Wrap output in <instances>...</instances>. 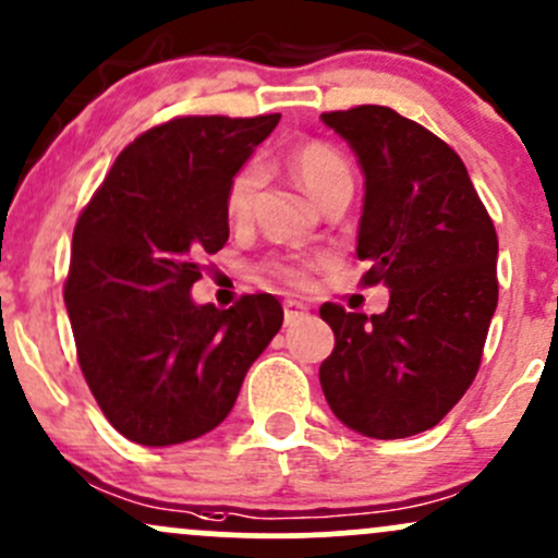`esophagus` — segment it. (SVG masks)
I'll return each mask as SVG.
<instances>
[{
	"label": "esophagus",
	"mask_w": 558,
	"mask_h": 558,
	"mask_svg": "<svg viewBox=\"0 0 558 558\" xmlns=\"http://www.w3.org/2000/svg\"><path fill=\"white\" fill-rule=\"evenodd\" d=\"M307 315V307H304L302 302H286L283 304V320L286 326H291V323H296L299 317Z\"/></svg>",
	"instance_id": "obj_1"
}]
</instances>
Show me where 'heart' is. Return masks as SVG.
<instances>
[{"label": "heart", "instance_id": "heart-1", "mask_svg": "<svg viewBox=\"0 0 558 558\" xmlns=\"http://www.w3.org/2000/svg\"><path fill=\"white\" fill-rule=\"evenodd\" d=\"M289 167L304 190L317 201L326 204L328 198L339 193H352L354 174L349 167L347 156L333 145L323 143V140H307V143L293 145L289 153ZM262 187V167L248 161L243 163L235 174L230 177L228 190H225V211L232 222H248L254 214L256 195ZM323 256L317 259H304V256H272L262 265V275L278 283L293 286V289H304L310 286L312 272L323 265Z\"/></svg>", "mask_w": 558, "mask_h": 558}]
</instances>
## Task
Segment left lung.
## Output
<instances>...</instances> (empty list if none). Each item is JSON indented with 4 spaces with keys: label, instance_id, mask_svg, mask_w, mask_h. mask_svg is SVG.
Segmentation results:
<instances>
[{
    "label": "left lung",
    "instance_id": "left-lung-1",
    "mask_svg": "<svg viewBox=\"0 0 558 558\" xmlns=\"http://www.w3.org/2000/svg\"><path fill=\"white\" fill-rule=\"evenodd\" d=\"M365 174L363 286H389L381 315L323 304L333 352L320 387L341 424L376 439L437 426L466 395L498 307V235L461 156L387 106L320 116Z\"/></svg>",
    "mask_w": 558,
    "mask_h": 558
}]
</instances>
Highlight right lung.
<instances>
[{
	"mask_svg": "<svg viewBox=\"0 0 558 558\" xmlns=\"http://www.w3.org/2000/svg\"><path fill=\"white\" fill-rule=\"evenodd\" d=\"M280 113L177 116L126 145L78 214L63 286L78 368L110 426L148 448L201 437L283 326L272 293L195 307L201 256L228 243L225 190Z\"/></svg>",
	"mask_w": 558,
	"mask_h": 558,
	"instance_id": "obj_1",
	"label": "right lung"
}]
</instances>
